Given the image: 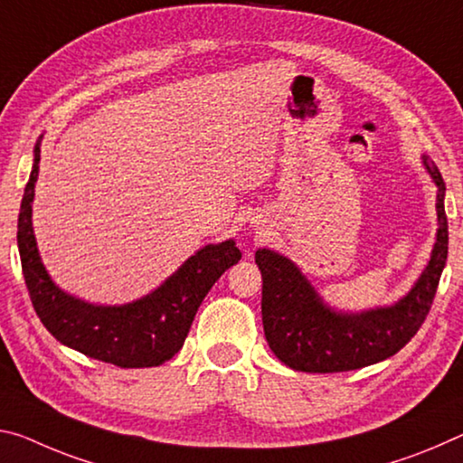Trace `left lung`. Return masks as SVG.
Masks as SVG:
<instances>
[{
    "label": "left lung",
    "instance_id": "8db88e82",
    "mask_svg": "<svg viewBox=\"0 0 463 463\" xmlns=\"http://www.w3.org/2000/svg\"><path fill=\"white\" fill-rule=\"evenodd\" d=\"M435 179L439 232L430 261L414 288L393 307L364 313H335L324 305L295 263L269 249H260L261 319L274 354L295 371L340 373L375 364L393 356L412 340L427 319L447 261L445 183L437 165L422 158Z\"/></svg>",
    "mask_w": 463,
    "mask_h": 463
}]
</instances>
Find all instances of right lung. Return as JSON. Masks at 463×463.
I'll return each mask as SVG.
<instances>
[{"label": "right lung", "mask_w": 463, "mask_h": 463, "mask_svg": "<svg viewBox=\"0 0 463 463\" xmlns=\"http://www.w3.org/2000/svg\"><path fill=\"white\" fill-rule=\"evenodd\" d=\"M41 148L18 214L22 274L33 307L53 337L65 346L123 369L158 366L181 350L203 297L226 269L241 260L234 241L208 245L192 255L179 271L152 295L121 307L88 305L65 295L43 268L33 234V197L39 177Z\"/></svg>", "instance_id": "1"}]
</instances>
